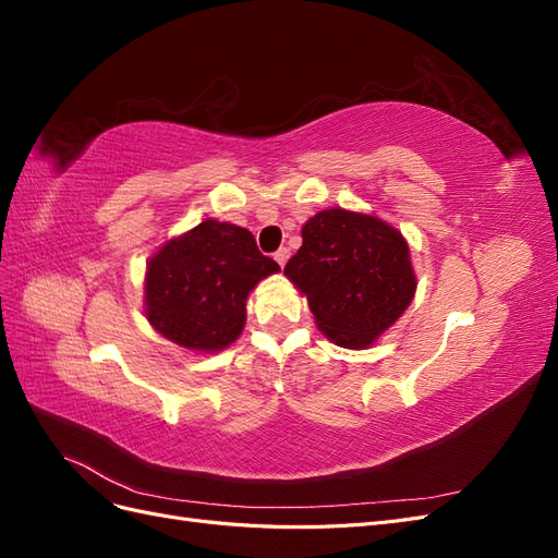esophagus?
<instances>
[{
    "instance_id": "obj_1",
    "label": "esophagus",
    "mask_w": 558,
    "mask_h": 558,
    "mask_svg": "<svg viewBox=\"0 0 558 558\" xmlns=\"http://www.w3.org/2000/svg\"><path fill=\"white\" fill-rule=\"evenodd\" d=\"M275 260L283 267L286 265V260H289V248H286V246H281L279 251H275Z\"/></svg>"
}]
</instances>
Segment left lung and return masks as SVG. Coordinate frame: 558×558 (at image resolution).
<instances>
[{
  "mask_svg": "<svg viewBox=\"0 0 558 558\" xmlns=\"http://www.w3.org/2000/svg\"><path fill=\"white\" fill-rule=\"evenodd\" d=\"M283 275L307 295L320 332L347 349L373 344L416 289L402 234L375 216L344 209L310 218Z\"/></svg>",
  "mask_w": 558,
  "mask_h": 558,
  "instance_id": "8db88e82",
  "label": "left lung"
}]
</instances>
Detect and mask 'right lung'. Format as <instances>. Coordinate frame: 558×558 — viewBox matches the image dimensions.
<instances>
[{"label": "right lung", "instance_id": "right-lung-1", "mask_svg": "<svg viewBox=\"0 0 558 558\" xmlns=\"http://www.w3.org/2000/svg\"><path fill=\"white\" fill-rule=\"evenodd\" d=\"M277 269L246 228L209 218L150 258L146 316L179 347L218 351L240 337L253 286Z\"/></svg>", "mask_w": 558, "mask_h": 558}]
</instances>
